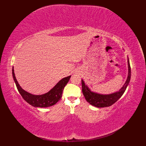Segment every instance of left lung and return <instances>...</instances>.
Wrapping results in <instances>:
<instances>
[{"instance_id": "8db88e82", "label": "left lung", "mask_w": 146, "mask_h": 146, "mask_svg": "<svg viewBox=\"0 0 146 146\" xmlns=\"http://www.w3.org/2000/svg\"><path fill=\"white\" fill-rule=\"evenodd\" d=\"M127 63L128 76L124 85H123L122 87L119 90V91L114 92L113 94L104 95L92 92L91 90L89 88L88 86L85 85L83 80H82V92L86 99V100L90 104L93 105V106H95L98 108L109 107L111 106V105H113L114 103H115V102L122 97L123 93L125 92V90L127 87V86L130 82V80H131V66H130L129 58L127 59Z\"/></svg>"}]
</instances>
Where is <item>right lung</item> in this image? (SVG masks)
<instances>
[{"label":"right lung","mask_w":146,"mask_h":146,"mask_svg":"<svg viewBox=\"0 0 146 146\" xmlns=\"http://www.w3.org/2000/svg\"><path fill=\"white\" fill-rule=\"evenodd\" d=\"M12 76L19 94L27 103L35 107H48L54 105L60 100L64 86L70 80L71 76L61 79L48 92L42 95H33L24 90L18 83L15 78L14 67H12Z\"/></svg>","instance_id":"right-lung-1"}]
</instances>
